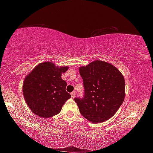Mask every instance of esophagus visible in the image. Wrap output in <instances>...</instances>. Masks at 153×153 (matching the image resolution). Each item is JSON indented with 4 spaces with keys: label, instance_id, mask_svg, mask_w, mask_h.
<instances>
[{
    "label": "esophagus",
    "instance_id": "1",
    "mask_svg": "<svg viewBox=\"0 0 153 153\" xmlns=\"http://www.w3.org/2000/svg\"><path fill=\"white\" fill-rule=\"evenodd\" d=\"M76 91H74V92H72L71 93V98H74L75 97H76Z\"/></svg>",
    "mask_w": 153,
    "mask_h": 153
}]
</instances>
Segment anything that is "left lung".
<instances>
[{
    "mask_svg": "<svg viewBox=\"0 0 153 153\" xmlns=\"http://www.w3.org/2000/svg\"><path fill=\"white\" fill-rule=\"evenodd\" d=\"M84 83V97H76L79 112L90 122L109 120L120 108L125 98V79L112 65L95 61L79 68Z\"/></svg>",
    "mask_w": 153,
    "mask_h": 153,
    "instance_id": "left-lung-1",
    "label": "left lung"
}]
</instances>
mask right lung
<instances>
[{"mask_svg": "<svg viewBox=\"0 0 153 153\" xmlns=\"http://www.w3.org/2000/svg\"><path fill=\"white\" fill-rule=\"evenodd\" d=\"M68 67H56L52 62L36 66L23 84L25 102L33 113L48 118L57 115L71 94L66 91L67 82L61 79Z\"/></svg>", "mask_w": 153, "mask_h": 153, "instance_id": "obj_1", "label": "right lung"}]
</instances>
